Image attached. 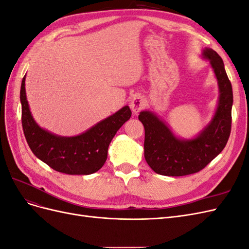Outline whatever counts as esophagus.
Returning a JSON list of instances; mask_svg holds the SVG:
<instances>
[{"instance_id":"1","label":"esophagus","mask_w":249,"mask_h":249,"mask_svg":"<svg viewBox=\"0 0 249 249\" xmlns=\"http://www.w3.org/2000/svg\"><path fill=\"white\" fill-rule=\"evenodd\" d=\"M145 105H146V102L144 100V97H142L140 95H136L132 99V101L130 103V107L134 113H138L145 107Z\"/></svg>"}]
</instances>
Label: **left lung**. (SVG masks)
<instances>
[{
	"mask_svg": "<svg viewBox=\"0 0 249 249\" xmlns=\"http://www.w3.org/2000/svg\"><path fill=\"white\" fill-rule=\"evenodd\" d=\"M212 65L219 85V103L214 118L199 136L192 140L178 139L169 127L152 112L138 116L144 125V157L156 173L182 177L205 168L225 147L231 129L232 88L221 57L212 49L203 51Z\"/></svg>",
	"mask_w": 249,
	"mask_h": 249,
	"instance_id": "1",
	"label": "left lung"
}]
</instances>
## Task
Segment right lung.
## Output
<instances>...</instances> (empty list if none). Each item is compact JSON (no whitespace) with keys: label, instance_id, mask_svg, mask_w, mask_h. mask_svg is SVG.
<instances>
[{"label":"right lung","instance_id":"1","mask_svg":"<svg viewBox=\"0 0 249 249\" xmlns=\"http://www.w3.org/2000/svg\"><path fill=\"white\" fill-rule=\"evenodd\" d=\"M25 78L20 87L21 124L33 154L56 171L66 175H91L107 160L111 140L132 112L125 106L87 132L76 137H60L39 127L35 123L26 96Z\"/></svg>","mask_w":249,"mask_h":249}]
</instances>
